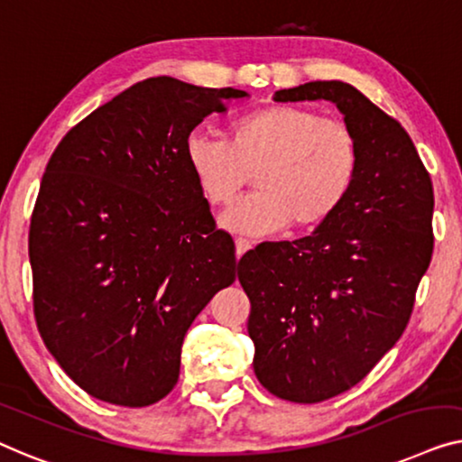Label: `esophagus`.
I'll use <instances>...</instances> for the list:
<instances>
[{
	"label": "esophagus",
	"mask_w": 462,
	"mask_h": 462,
	"mask_svg": "<svg viewBox=\"0 0 462 462\" xmlns=\"http://www.w3.org/2000/svg\"><path fill=\"white\" fill-rule=\"evenodd\" d=\"M249 249H253L251 240H246V238H238L236 240V257H243Z\"/></svg>",
	"instance_id": "esophagus-1"
}]
</instances>
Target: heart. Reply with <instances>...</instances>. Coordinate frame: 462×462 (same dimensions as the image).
Here are the masks:
<instances>
[{
    "label": "heart",
    "instance_id": "heart-1",
    "mask_svg": "<svg viewBox=\"0 0 462 462\" xmlns=\"http://www.w3.org/2000/svg\"><path fill=\"white\" fill-rule=\"evenodd\" d=\"M186 161L211 205H228L257 171L259 190L234 203L222 226L265 236L291 222L314 228L339 209L358 173V142L346 123L281 104L234 123L232 142L194 132Z\"/></svg>",
    "mask_w": 462,
    "mask_h": 462
}]
</instances>
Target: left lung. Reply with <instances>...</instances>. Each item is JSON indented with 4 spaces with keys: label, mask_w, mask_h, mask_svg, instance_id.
<instances>
[{
    "label": "left lung",
    "mask_w": 462,
    "mask_h": 462,
    "mask_svg": "<svg viewBox=\"0 0 462 462\" xmlns=\"http://www.w3.org/2000/svg\"><path fill=\"white\" fill-rule=\"evenodd\" d=\"M274 100L333 102L358 142L339 209L310 236L238 262L259 383L316 404L360 383L404 333L433 253V186L406 129L349 83L310 81Z\"/></svg>",
    "instance_id": "left-lung-1"
}]
</instances>
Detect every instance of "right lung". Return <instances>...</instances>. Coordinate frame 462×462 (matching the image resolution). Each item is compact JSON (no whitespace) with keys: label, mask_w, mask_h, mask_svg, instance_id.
<instances>
[{"label":"right lung","mask_w":462,"mask_h":462,"mask_svg":"<svg viewBox=\"0 0 462 462\" xmlns=\"http://www.w3.org/2000/svg\"><path fill=\"white\" fill-rule=\"evenodd\" d=\"M243 89L140 81L70 129L45 167L29 259L39 335L94 398L151 406L211 297L236 281L228 234L186 161L190 132Z\"/></svg>","instance_id":"obj_1"}]
</instances>
